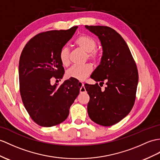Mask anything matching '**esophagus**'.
I'll list each match as a JSON object with an SVG mask.
<instances>
[{
  "label": "esophagus",
  "mask_w": 160,
  "mask_h": 160,
  "mask_svg": "<svg viewBox=\"0 0 160 160\" xmlns=\"http://www.w3.org/2000/svg\"><path fill=\"white\" fill-rule=\"evenodd\" d=\"M78 85H81V88H80V92L81 93H84L85 92V88L84 87V83L82 82H79L78 83Z\"/></svg>",
  "instance_id": "34e87169"
}]
</instances>
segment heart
Returning <instances> with one entry per match:
<instances>
[{
	"instance_id": "1",
	"label": "heart",
	"mask_w": 160,
	"mask_h": 160,
	"mask_svg": "<svg viewBox=\"0 0 160 160\" xmlns=\"http://www.w3.org/2000/svg\"><path fill=\"white\" fill-rule=\"evenodd\" d=\"M78 48L86 52L85 58L93 62H98L101 54L98 50L96 49V41L88 35H81L75 41ZM59 58L62 64L67 66L69 64V49L67 47L62 48L59 53ZM92 67L89 64L82 65H74L66 72V76L69 79H75L83 81L92 72Z\"/></svg>"
}]
</instances>
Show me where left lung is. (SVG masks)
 Masks as SVG:
<instances>
[{
	"label": "left lung",
	"mask_w": 160,
	"mask_h": 160,
	"mask_svg": "<svg viewBox=\"0 0 160 160\" xmlns=\"http://www.w3.org/2000/svg\"><path fill=\"white\" fill-rule=\"evenodd\" d=\"M96 34L102 47L100 64L91 75L107 87L101 90L98 83L85 84L89 96L88 115L93 122L111 126L123 119L132 110L138 82L136 64L122 36L110 27L85 26Z\"/></svg>",
	"instance_id": "1"
}]
</instances>
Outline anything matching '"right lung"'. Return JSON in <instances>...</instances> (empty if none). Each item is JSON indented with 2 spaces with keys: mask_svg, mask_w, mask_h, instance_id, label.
Wrapping results in <instances>:
<instances>
[{
  "mask_svg": "<svg viewBox=\"0 0 160 160\" xmlns=\"http://www.w3.org/2000/svg\"><path fill=\"white\" fill-rule=\"evenodd\" d=\"M77 28L38 34L22 50L19 62L20 95L30 118L41 126L52 127L63 122L79 93L76 80L68 79L60 86L51 84V78L62 79L64 75L59 53Z\"/></svg>",
  "mask_w": 160,
  "mask_h": 160,
  "instance_id": "obj_1",
  "label": "right lung"
}]
</instances>
